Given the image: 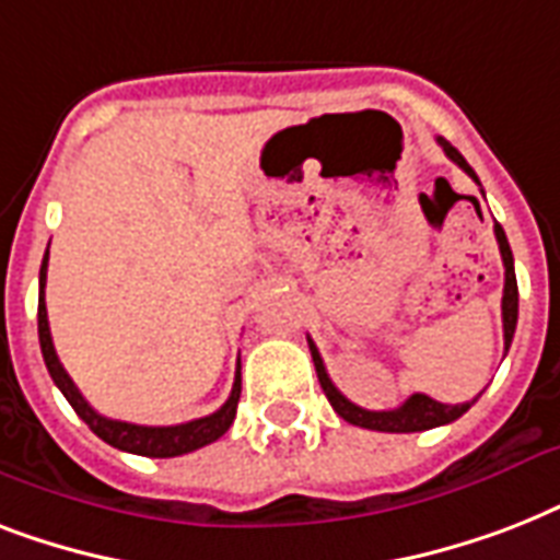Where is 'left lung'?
I'll return each instance as SVG.
<instances>
[{"instance_id":"left-lung-1","label":"left lung","mask_w":560,"mask_h":560,"mask_svg":"<svg viewBox=\"0 0 560 560\" xmlns=\"http://www.w3.org/2000/svg\"><path fill=\"white\" fill-rule=\"evenodd\" d=\"M435 142L442 144V151L447 153V160H453L459 165L468 177L477 179L474 168H470L465 156H462L451 142H444L442 136L435 139ZM479 183V179H477ZM494 235L497 244H500V255H503V267H505V288H503V340H505V351L512 346L514 328H517V279H514V258H512V246H509V237H505L503 226L494 223ZM307 346H311V358H314L316 366V377H319V386H323L325 398L331 400L334 412L340 418H346L349 424L354 427H366V430H381V433H421V430H433V427L451 424L459 416H465L470 409L474 400H465V404H439L430 395H409L398 409H383V412H374V409H363L358 404H351L346 395H342L337 386L331 383L328 372H325V363L319 358V349L314 346V340L307 337Z\"/></svg>"}]
</instances>
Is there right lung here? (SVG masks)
Masks as SVG:
<instances>
[{"instance_id": "right-lung-1", "label": "right lung", "mask_w": 560, "mask_h": 560, "mask_svg": "<svg viewBox=\"0 0 560 560\" xmlns=\"http://www.w3.org/2000/svg\"><path fill=\"white\" fill-rule=\"evenodd\" d=\"M46 270H48V249L39 267V305H37V334H39V349H43V360L51 374V381L57 383V389L63 392L66 400L72 404L78 416L90 424V430L107 444L118 447V451L139 453V456H151V459H171V456H183L197 447L218 442L220 435L226 433L237 412V398H241V366H237L235 383H232V395L218 412H211L206 418H194L186 424L174 427H144V424H130V421H116V418H104L101 412L86 404L81 389L74 386L72 377L66 374V369L57 360L55 342H51V331H48V314H46Z\"/></svg>"}]
</instances>
